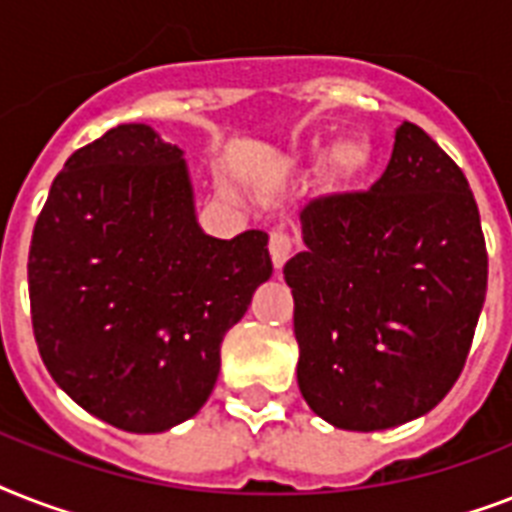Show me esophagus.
<instances>
[{"instance_id":"1","label":"esophagus","mask_w":512,"mask_h":512,"mask_svg":"<svg viewBox=\"0 0 512 512\" xmlns=\"http://www.w3.org/2000/svg\"><path fill=\"white\" fill-rule=\"evenodd\" d=\"M268 249H271V260L276 265V271H281V265L287 263L289 252H292V236L287 231H273Z\"/></svg>"}]
</instances>
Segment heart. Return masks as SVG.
<instances>
[{"label":"heart","mask_w":512,"mask_h":512,"mask_svg":"<svg viewBox=\"0 0 512 512\" xmlns=\"http://www.w3.org/2000/svg\"><path fill=\"white\" fill-rule=\"evenodd\" d=\"M321 154V151H319ZM372 140L364 135H342L332 143L327 154V170L335 183H356L374 167Z\"/></svg>","instance_id":"1"}]
</instances>
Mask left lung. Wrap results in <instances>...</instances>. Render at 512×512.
<instances>
[{"label":"left lung","instance_id":"obj_1","mask_svg":"<svg viewBox=\"0 0 512 512\" xmlns=\"http://www.w3.org/2000/svg\"><path fill=\"white\" fill-rule=\"evenodd\" d=\"M295 297L297 385L321 420L385 430L428 414L460 377L489 257L468 177L404 122L366 193L311 201Z\"/></svg>","mask_w":512,"mask_h":512}]
</instances>
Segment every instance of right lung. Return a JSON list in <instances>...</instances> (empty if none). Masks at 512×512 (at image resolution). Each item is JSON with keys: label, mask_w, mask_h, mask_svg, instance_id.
Listing matches in <instances>:
<instances>
[{"label": "right lung", "mask_w": 512, "mask_h": 512, "mask_svg": "<svg viewBox=\"0 0 512 512\" xmlns=\"http://www.w3.org/2000/svg\"><path fill=\"white\" fill-rule=\"evenodd\" d=\"M271 273L263 231H201L180 148L119 124L68 156L34 225L36 345L82 409L162 433L207 404L220 342Z\"/></svg>", "instance_id": "1"}]
</instances>
